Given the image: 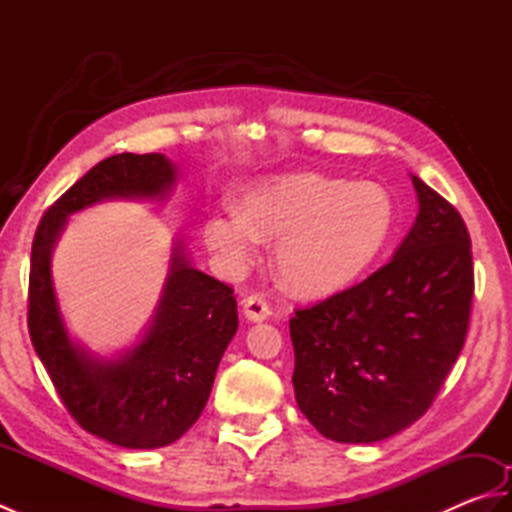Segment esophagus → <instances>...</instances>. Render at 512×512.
Here are the masks:
<instances>
[{
    "instance_id": "34e87169",
    "label": "esophagus",
    "mask_w": 512,
    "mask_h": 512,
    "mask_svg": "<svg viewBox=\"0 0 512 512\" xmlns=\"http://www.w3.org/2000/svg\"><path fill=\"white\" fill-rule=\"evenodd\" d=\"M242 310L248 321H266L273 310H270V303L262 295H250L242 301Z\"/></svg>"
}]
</instances>
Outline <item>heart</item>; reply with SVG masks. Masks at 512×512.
I'll list each match as a JSON object with an SVG mask.
<instances>
[{"label":"heart","mask_w":512,"mask_h":512,"mask_svg":"<svg viewBox=\"0 0 512 512\" xmlns=\"http://www.w3.org/2000/svg\"><path fill=\"white\" fill-rule=\"evenodd\" d=\"M398 215L378 182H350L303 171L250 187L239 211H217L204 242L231 270L253 262L259 239L275 248L281 286L299 297H325L361 279L385 253Z\"/></svg>","instance_id":"1"}]
</instances>
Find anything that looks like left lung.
I'll return each mask as SVG.
<instances>
[{"label":"left lung","instance_id":"left-lung-1","mask_svg":"<svg viewBox=\"0 0 512 512\" xmlns=\"http://www.w3.org/2000/svg\"><path fill=\"white\" fill-rule=\"evenodd\" d=\"M411 180L420 211L394 259L290 319L297 405L334 442L385 440L424 416L469 330V231L453 204Z\"/></svg>","mask_w":512,"mask_h":512}]
</instances>
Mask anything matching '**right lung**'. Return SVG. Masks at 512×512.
Instances as JSON below:
<instances>
[{
    "instance_id": "1",
    "label": "right lung",
    "mask_w": 512,
    "mask_h": 512,
    "mask_svg": "<svg viewBox=\"0 0 512 512\" xmlns=\"http://www.w3.org/2000/svg\"><path fill=\"white\" fill-rule=\"evenodd\" d=\"M176 167L162 154H116L92 167L43 213L32 239L28 332L72 418L125 449H158L184 436L209 400L217 365L237 332L233 288L191 268L180 244L145 339L118 361L74 345L54 295L50 255L74 211L112 198H160Z\"/></svg>"
}]
</instances>
